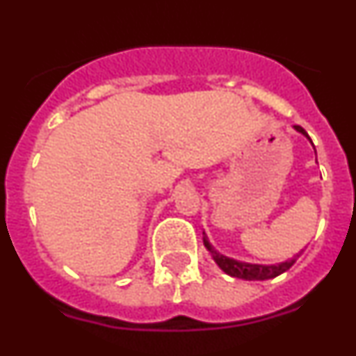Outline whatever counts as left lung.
<instances>
[{
  "instance_id": "8db88e82",
  "label": "left lung",
  "mask_w": 356,
  "mask_h": 356,
  "mask_svg": "<svg viewBox=\"0 0 356 356\" xmlns=\"http://www.w3.org/2000/svg\"><path fill=\"white\" fill-rule=\"evenodd\" d=\"M294 129L309 140L308 133H306L301 126H294ZM309 142H312V140H309ZM202 241H204V245H206V249L211 252L214 261H216V265L220 266L227 275L237 277V279H244V280H268V279H273V277H279L280 273L287 272V270H289L299 258V254H296L293 259H287V261L284 263H277V265H252V263L237 261V259L228 258V256H223L221 252H218L216 249L209 244L206 234H204Z\"/></svg>"
}]
</instances>
